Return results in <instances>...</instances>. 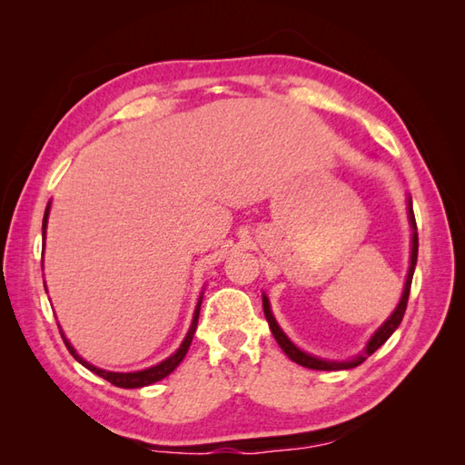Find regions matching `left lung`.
Segmentation results:
<instances>
[{"instance_id": "left-lung-1", "label": "left lung", "mask_w": 465, "mask_h": 465, "mask_svg": "<svg viewBox=\"0 0 465 465\" xmlns=\"http://www.w3.org/2000/svg\"><path fill=\"white\" fill-rule=\"evenodd\" d=\"M408 217H410V225H411V258H410V270H408V278H406V288H403V293H401V300L398 303V308L393 310V313L390 315L388 320H385L381 323V328L375 331L368 345H365L363 353L355 355L353 360L350 361H330V360H320V358H313V355L302 351L298 345H295L288 335L283 333V330L278 325V322H275L273 313H272V308H270V300L268 295L263 293V313H265V320H268L270 323V330L273 333L275 341L280 343V348L283 350V353L288 355V358L295 363L303 365V368H310V370H323V371H331V370H350V368H355V365L363 363L365 360L370 358V355L381 348V345L388 341L390 335L398 330V325L401 323L403 320V313H406V308H408V298H410V288H411V278H413V270H416V262H418V225H416V215H413V207H411V200L408 197Z\"/></svg>"}]
</instances>
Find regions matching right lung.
<instances>
[{
	"instance_id": "1",
	"label": "right lung",
	"mask_w": 465,
	"mask_h": 465,
	"mask_svg": "<svg viewBox=\"0 0 465 465\" xmlns=\"http://www.w3.org/2000/svg\"><path fill=\"white\" fill-rule=\"evenodd\" d=\"M47 215H49V203H47V207H45V213H44V223H42V230H44V240H45ZM200 308H202V295H200V302H197V305H195V312H193V320H192V325H190V331H187L185 340L182 341L180 348H177V351H175V353H172L170 358L163 360L162 363L152 365V368L142 370V371L120 373V371H105V370L95 368V365L87 363V361L82 358V355H77V351L74 350V345L65 340V335H64L62 328H59V333H62V338H64V341H65V345H67L69 353H72L74 358H75L77 361H80L82 365H85V368L90 370V371H94V373L100 375V378H104V380H107V381H110V383L117 385V388H125V390H132V388H143V385H150V383H155V381L163 380L165 375H170V373H172V371L177 368V365L182 363V360L185 358V353H187V350H190L192 340H193V333H195V328H197V318H200Z\"/></svg>"
}]
</instances>
